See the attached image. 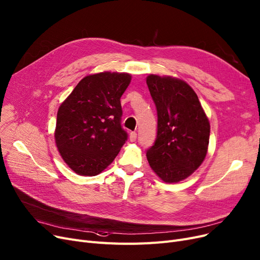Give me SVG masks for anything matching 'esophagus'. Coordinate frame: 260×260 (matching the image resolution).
<instances>
[{
	"instance_id": "esophagus-1",
	"label": "esophagus",
	"mask_w": 260,
	"mask_h": 260,
	"mask_svg": "<svg viewBox=\"0 0 260 260\" xmlns=\"http://www.w3.org/2000/svg\"><path fill=\"white\" fill-rule=\"evenodd\" d=\"M129 139H131L132 142L136 141V139H137V133L136 132H132L131 135H129Z\"/></svg>"
}]
</instances>
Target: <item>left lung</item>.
<instances>
[{
    "instance_id": "1",
    "label": "left lung",
    "mask_w": 260,
    "mask_h": 260,
    "mask_svg": "<svg viewBox=\"0 0 260 260\" xmlns=\"http://www.w3.org/2000/svg\"><path fill=\"white\" fill-rule=\"evenodd\" d=\"M146 84L157 110V136L146 158L164 182L177 183L205 159L209 121L194 90L186 82L151 74Z\"/></svg>"
}]
</instances>
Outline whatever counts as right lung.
<instances>
[{
    "mask_svg": "<svg viewBox=\"0 0 260 260\" xmlns=\"http://www.w3.org/2000/svg\"><path fill=\"white\" fill-rule=\"evenodd\" d=\"M131 80L128 73L88 75L60 105L55 142L63 161L76 174L98 175L127 140L121 125L120 99Z\"/></svg>",
    "mask_w": 260,
    "mask_h": 260,
    "instance_id": "right-lung-1",
    "label": "right lung"
}]
</instances>
